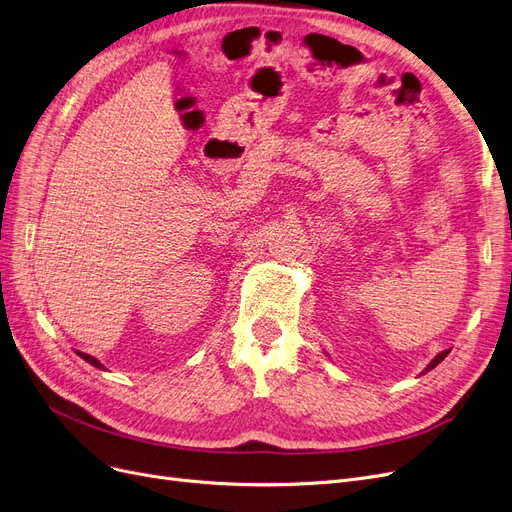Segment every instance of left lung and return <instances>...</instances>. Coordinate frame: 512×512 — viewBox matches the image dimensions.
I'll return each instance as SVG.
<instances>
[{
    "mask_svg": "<svg viewBox=\"0 0 512 512\" xmlns=\"http://www.w3.org/2000/svg\"><path fill=\"white\" fill-rule=\"evenodd\" d=\"M447 354H449V350H445V352H439L437 356H434V358H432V361H430V365H428V367L424 369V373H426V371H430V369H434V367H437V365H439V363L443 361V358H445Z\"/></svg>",
    "mask_w": 512,
    "mask_h": 512,
    "instance_id": "1",
    "label": "left lung"
}]
</instances>
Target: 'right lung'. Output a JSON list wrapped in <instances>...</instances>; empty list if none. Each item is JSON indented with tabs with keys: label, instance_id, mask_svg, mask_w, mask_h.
<instances>
[{
	"label": "right lung",
	"instance_id": "1",
	"mask_svg": "<svg viewBox=\"0 0 512 512\" xmlns=\"http://www.w3.org/2000/svg\"><path fill=\"white\" fill-rule=\"evenodd\" d=\"M78 354H80V356L84 358V361H86V363H90L92 367H97V369H105V367H103V365H101V363H99V361H97V358H94V356H90V354H84V352H78Z\"/></svg>",
	"mask_w": 512,
	"mask_h": 512
}]
</instances>
